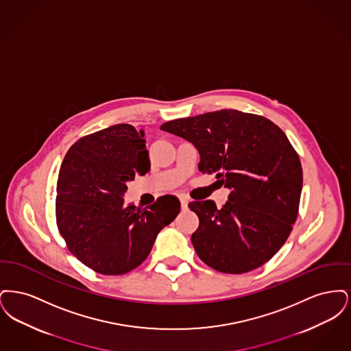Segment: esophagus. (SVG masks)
<instances>
[{"mask_svg": "<svg viewBox=\"0 0 351 351\" xmlns=\"http://www.w3.org/2000/svg\"><path fill=\"white\" fill-rule=\"evenodd\" d=\"M180 204H182L183 209H186L188 208V199L185 196H180Z\"/></svg>", "mask_w": 351, "mask_h": 351, "instance_id": "1", "label": "esophagus"}]
</instances>
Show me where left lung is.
<instances>
[{
	"instance_id": "left-lung-1",
	"label": "left lung",
	"mask_w": 351,
	"mask_h": 351,
	"mask_svg": "<svg viewBox=\"0 0 351 351\" xmlns=\"http://www.w3.org/2000/svg\"><path fill=\"white\" fill-rule=\"evenodd\" d=\"M160 129L193 143L201 172L216 173L230 189L221 209L212 200L188 204L200 221L192 243L201 261L225 274L265 265L292 232L300 204V158L283 130L234 109L168 121Z\"/></svg>"
}]
</instances>
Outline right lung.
Listing matches in <instances>:
<instances>
[{"label": "right lung", "mask_w": 351, "mask_h": 351, "mask_svg": "<svg viewBox=\"0 0 351 351\" xmlns=\"http://www.w3.org/2000/svg\"><path fill=\"white\" fill-rule=\"evenodd\" d=\"M145 132L119 123L85 135L67 151L56 184V223L71 251L102 275H122L150 254L180 212L166 195L145 209L123 205L126 184L150 171Z\"/></svg>", "instance_id": "1"}]
</instances>
